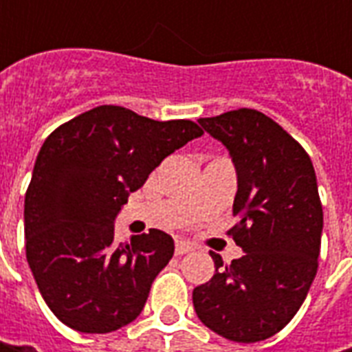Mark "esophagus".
<instances>
[{"instance_id":"esophagus-1","label":"esophagus","mask_w":352,"mask_h":352,"mask_svg":"<svg viewBox=\"0 0 352 352\" xmlns=\"http://www.w3.org/2000/svg\"><path fill=\"white\" fill-rule=\"evenodd\" d=\"M194 249L188 241H184V239H178L176 241V254L178 256H182V254H186V252H190V250Z\"/></svg>"}]
</instances>
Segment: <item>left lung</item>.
I'll return each instance as SVG.
<instances>
[{"label": "left lung", "instance_id": "obj_1", "mask_svg": "<svg viewBox=\"0 0 352 352\" xmlns=\"http://www.w3.org/2000/svg\"><path fill=\"white\" fill-rule=\"evenodd\" d=\"M197 123L233 158L236 223L229 235L245 254L223 264L210 252L215 274L194 288V309L229 341H264L298 314L318 272L323 208L316 170L304 146L256 109Z\"/></svg>", "mask_w": 352, "mask_h": 352}]
</instances>
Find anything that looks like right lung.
<instances>
[{
	"instance_id": "obj_1",
	"label": "right lung",
	"mask_w": 352,
	"mask_h": 352,
	"mask_svg": "<svg viewBox=\"0 0 352 352\" xmlns=\"http://www.w3.org/2000/svg\"><path fill=\"white\" fill-rule=\"evenodd\" d=\"M201 135L188 119L100 105L43 142L25 194V249L43 300L64 325L111 333L139 318L174 241L151 229L117 243L113 221L166 156Z\"/></svg>"
}]
</instances>
